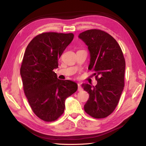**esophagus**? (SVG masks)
Instances as JSON below:
<instances>
[{
    "label": "esophagus",
    "instance_id": "obj_1",
    "mask_svg": "<svg viewBox=\"0 0 146 146\" xmlns=\"http://www.w3.org/2000/svg\"><path fill=\"white\" fill-rule=\"evenodd\" d=\"M78 91H82V88L80 83H78Z\"/></svg>",
    "mask_w": 146,
    "mask_h": 146
}]
</instances>
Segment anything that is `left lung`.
I'll return each mask as SVG.
<instances>
[{"label":"left lung","instance_id":"8db88e82","mask_svg":"<svg viewBox=\"0 0 146 146\" xmlns=\"http://www.w3.org/2000/svg\"><path fill=\"white\" fill-rule=\"evenodd\" d=\"M78 38L88 46L91 57L88 69L94 72L98 82L95 86L83 85L90 94L84 109L92 117L105 118L115 110L124 87V56L116 39L103 30H88Z\"/></svg>","mask_w":146,"mask_h":146}]
</instances>
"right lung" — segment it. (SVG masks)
Here are the masks:
<instances>
[{
  "label": "right lung",
  "instance_id": "obj_1",
  "mask_svg": "<svg viewBox=\"0 0 146 146\" xmlns=\"http://www.w3.org/2000/svg\"><path fill=\"white\" fill-rule=\"evenodd\" d=\"M73 38L72 33H42L25 49L20 69L24 91L33 113L44 121L57 120L64 113L66 99L77 90L76 83L59 80L53 71Z\"/></svg>",
  "mask_w": 146,
  "mask_h": 146
}]
</instances>
